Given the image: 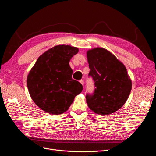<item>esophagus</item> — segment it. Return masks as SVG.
<instances>
[{
    "label": "esophagus",
    "mask_w": 156,
    "mask_h": 156,
    "mask_svg": "<svg viewBox=\"0 0 156 156\" xmlns=\"http://www.w3.org/2000/svg\"><path fill=\"white\" fill-rule=\"evenodd\" d=\"M80 83L83 86H84V81H83V80H80Z\"/></svg>",
    "instance_id": "1"
}]
</instances>
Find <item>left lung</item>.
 I'll return each instance as SVG.
<instances>
[{"label": "left lung", "mask_w": 156, "mask_h": 156, "mask_svg": "<svg viewBox=\"0 0 156 156\" xmlns=\"http://www.w3.org/2000/svg\"><path fill=\"white\" fill-rule=\"evenodd\" d=\"M88 77L94 83V90L86 95V102L96 114L106 115L120 108L131 90V81L125 65L109 51L96 48L87 52Z\"/></svg>", "instance_id": "8db88e82"}]
</instances>
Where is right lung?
Wrapping results in <instances>:
<instances>
[{"mask_svg": "<svg viewBox=\"0 0 156 156\" xmlns=\"http://www.w3.org/2000/svg\"><path fill=\"white\" fill-rule=\"evenodd\" d=\"M78 49L70 46H55L41 55L27 78L30 94L42 110L52 115L67 110L83 86L72 79L69 65Z\"/></svg>", "mask_w": 156, "mask_h": 156, "instance_id": "1", "label": "right lung"}]
</instances>
